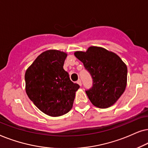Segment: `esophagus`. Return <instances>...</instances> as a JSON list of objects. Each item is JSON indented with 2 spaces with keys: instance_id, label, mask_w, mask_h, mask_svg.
<instances>
[{
  "instance_id": "34e87169",
  "label": "esophagus",
  "mask_w": 148,
  "mask_h": 148,
  "mask_svg": "<svg viewBox=\"0 0 148 148\" xmlns=\"http://www.w3.org/2000/svg\"><path fill=\"white\" fill-rule=\"evenodd\" d=\"M77 82V83H78V84H79V85H80V86H81V85H82V82H81V80H80V79H79V80H78V81H77V82Z\"/></svg>"
}]
</instances>
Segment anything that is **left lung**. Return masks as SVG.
I'll return each mask as SVG.
<instances>
[{
	"label": "left lung",
	"instance_id": "obj_1",
	"mask_svg": "<svg viewBox=\"0 0 148 148\" xmlns=\"http://www.w3.org/2000/svg\"><path fill=\"white\" fill-rule=\"evenodd\" d=\"M74 56L92 76V86L86 93L92 105L99 108L114 105L127 86V67L123 60L113 52L94 46L86 52L76 51Z\"/></svg>",
	"mask_w": 148,
	"mask_h": 148
}]
</instances>
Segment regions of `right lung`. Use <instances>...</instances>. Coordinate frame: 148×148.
<instances>
[{
    "label": "right lung",
    "mask_w": 148,
    "mask_h": 148,
    "mask_svg": "<svg viewBox=\"0 0 148 148\" xmlns=\"http://www.w3.org/2000/svg\"><path fill=\"white\" fill-rule=\"evenodd\" d=\"M67 53L48 50L41 53L27 69L25 91L29 99L47 115L66 114L72 109L78 84L72 82L64 66Z\"/></svg>",
    "instance_id": "right-lung-1"
}]
</instances>
